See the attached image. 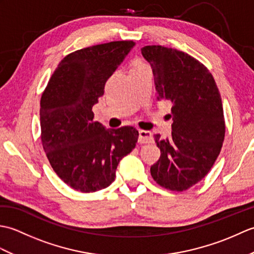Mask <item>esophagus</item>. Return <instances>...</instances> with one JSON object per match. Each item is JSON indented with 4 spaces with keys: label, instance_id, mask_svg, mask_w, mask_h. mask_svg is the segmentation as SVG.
Returning <instances> with one entry per match:
<instances>
[{
    "label": "esophagus",
    "instance_id": "obj_1",
    "mask_svg": "<svg viewBox=\"0 0 254 254\" xmlns=\"http://www.w3.org/2000/svg\"><path fill=\"white\" fill-rule=\"evenodd\" d=\"M154 141L152 133L149 131H144V130H139L138 131V142L142 144H149Z\"/></svg>",
    "mask_w": 254,
    "mask_h": 254
}]
</instances>
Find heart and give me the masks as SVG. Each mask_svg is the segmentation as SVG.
Wrapping results in <instances>:
<instances>
[{
	"instance_id": "obj_1",
	"label": "heart",
	"mask_w": 254,
	"mask_h": 254,
	"mask_svg": "<svg viewBox=\"0 0 254 254\" xmlns=\"http://www.w3.org/2000/svg\"><path fill=\"white\" fill-rule=\"evenodd\" d=\"M138 65H142V64H137V65H135V66H138Z\"/></svg>"
}]
</instances>
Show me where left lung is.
Listing matches in <instances>:
<instances>
[{
  "instance_id": "8db88e82",
  "label": "left lung",
  "mask_w": 254,
  "mask_h": 254,
  "mask_svg": "<svg viewBox=\"0 0 254 254\" xmlns=\"http://www.w3.org/2000/svg\"><path fill=\"white\" fill-rule=\"evenodd\" d=\"M152 67L158 99L172 104L171 136L154 135L159 160L150 175L159 186L185 191L208 174L225 137L224 110L208 69L182 51L161 46L141 49Z\"/></svg>"
}]
</instances>
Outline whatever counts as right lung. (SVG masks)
<instances>
[{
    "label": "right lung",
    "mask_w": 254,
    "mask_h": 254,
    "mask_svg": "<svg viewBox=\"0 0 254 254\" xmlns=\"http://www.w3.org/2000/svg\"><path fill=\"white\" fill-rule=\"evenodd\" d=\"M135 46L112 41L75 51L59 63L40 101L41 141L60 179L79 192L109 187L120 160L135 148L132 127L106 128L93 121L105 84Z\"/></svg>",
    "instance_id": "add662e5"
}]
</instances>
